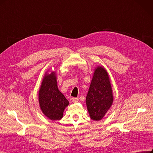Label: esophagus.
Returning <instances> with one entry per match:
<instances>
[{
    "mask_svg": "<svg viewBox=\"0 0 153 153\" xmlns=\"http://www.w3.org/2000/svg\"><path fill=\"white\" fill-rule=\"evenodd\" d=\"M71 100H72L73 102H76L78 101V97H73L71 99Z\"/></svg>",
    "mask_w": 153,
    "mask_h": 153,
    "instance_id": "1",
    "label": "esophagus"
}]
</instances>
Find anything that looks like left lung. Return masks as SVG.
<instances>
[{"label":"left lung","instance_id":"8db88e82","mask_svg":"<svg viewBox=\"0 0 153 153\" xmlns=\"http://www.w3.org/2000/svg\"><path fill=\"white\" fill-rule=\"evenodd\" d=\"M113 102V90L108 73L104 66H98L95 68L86 97L91 118L94 121L102 120Z\"/></svg>","mask_w":153,"mask_h":153}]
</instances>
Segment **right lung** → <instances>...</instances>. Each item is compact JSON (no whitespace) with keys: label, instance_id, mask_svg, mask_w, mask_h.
Instances as JSON below:
<instances>
[{"label":"right lung","instance_id":"obj_1","mask_svg":"<svg viewBox=\"0 0 153 153\" xmlns=\"http://www.w3.org/2000/svg\"><path fill=\"white\" fill-rule=\"evenodd\" d=\"M40 109L52 121L61 120L69 102L57 87L56 71L45 72L39 92Z\"/></svg>","mask_w":153,"mask_h":153}]
</instances>
